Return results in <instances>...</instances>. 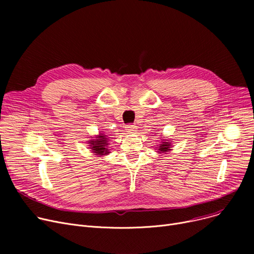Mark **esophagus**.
Returning <instances> with one entry per match:
<instances>
[{
  "mask_svg": "<svg viewBox=\"0 0 254 254\" xmlns=\"http://www.w3.org/2000/svg\"><path fill=\"white\" fill-rule=\"evenodd\" d=\"M127 131L129 132V134H135V131H137V127L132 126V125H128V126H127Z\"/></svg>",
  "mask_w": 254,
  "mask_h": 254,
  "instance_id": "34e87169",
  "label": "esophagus"
}]
</instances>
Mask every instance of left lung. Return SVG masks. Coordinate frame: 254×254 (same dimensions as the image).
<instances>
[{
	"mask_svg": "<svg viewBox=\"0 0 254 254\" xmlns=\"http://www.w3.org/2000/svg\"><path fill=\"white\" fill-rule=\"evenodd\" d=\"M172 141L171 140H167V139H164V137H162V140H161V143H159L156 147H155V150L157 153L159 154H166V153H169L171 150H172Z\"/></svg>",
	"mask_w": 254,
	"mask_h": 254,
	"instance_id": "1",
	"label": "left lung"
}]
</instances>
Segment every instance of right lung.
Segmentation results:
<instances>
[{
    "label": "right lung",
    "mask_w": 254,
    "mask_h": 254,
    "mask_svg": "<svg viewBox=\"0 0 254 254\" xmlns=\"http://www.w3.org/2000/svg\"><path fill=\"white\" fill-rule=\"evenodd\" d=\"M91 138V140H88L89 144V149L92 153H95V155L101 157V156H106L108 155L110 152L109 150V138L107 137V135H105L103 131H100L99 135L93 136V137H89Z\"/></svg>",
    "instance_id": "obj_1"
}]
</instances>
